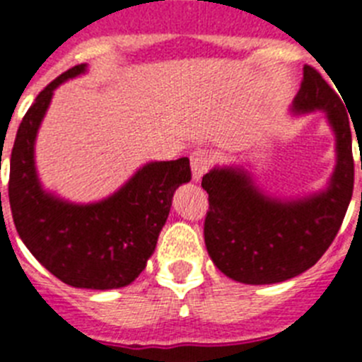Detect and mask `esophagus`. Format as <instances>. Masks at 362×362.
<instances>
[{"instance_id":"1","label":"esophagus","mask_w":362,"mask_h":362,"mask_svg":"<svg viewBox=\"0 0 362 362\" xmlns=\"http://www.w3.org/2000/svg\"><path fill=\"white\" fill-rule=\"evenodd\" d=\"M190 165H192V179L199 181L206 172H209L210 165H212V158L206 150H196L190 156Z\"/></svg>"}]
</instances>
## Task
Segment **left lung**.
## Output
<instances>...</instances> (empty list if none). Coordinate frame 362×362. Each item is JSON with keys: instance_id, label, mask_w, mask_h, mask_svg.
Segmentation results:
<instances>
[{"instance_id": "8db88e82", "label": "left lung", "mask_w": 362, "mask_h": 362, "mask_svg": "<svg viewBox=\"0 0 362 362\" xmlns=\"http://www.w3.org/2000/svg\"><path fill=\"white\" fill-rule=\"evenodd\" d=\"M322 110L335 134V168L328 187L292 199L268 196L245 166H214L201 187L209 194L204 245L226 277L272 284L299 276L322 257L343 225L354 192L350 119L343 101L305 65L292 114ZM362 168V159H361Z\"/></svg>"}]
</instances>
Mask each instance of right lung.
<instances>
[{
    "mask_svg": "<svg viewBox=\"0 0 362 362\" xmlns=\"http://www.w3.org/2000/svg\"><path fill=\"white\" fill-rule=\"evenodd\" d=\"M85 72V63L66 70L25 114L11 156L8 201L21 241L57 279L74 288H123L156 250L174 192L192 179L190 161L146 163L119 190L95 203H72L45 190L34 156L37 130L54 90Z\"/></svg>",
    "mask_w": 362,
    "mask_h": 362,
    "instance_id": "1",
    "label": "right lung"
}]
</instances>
